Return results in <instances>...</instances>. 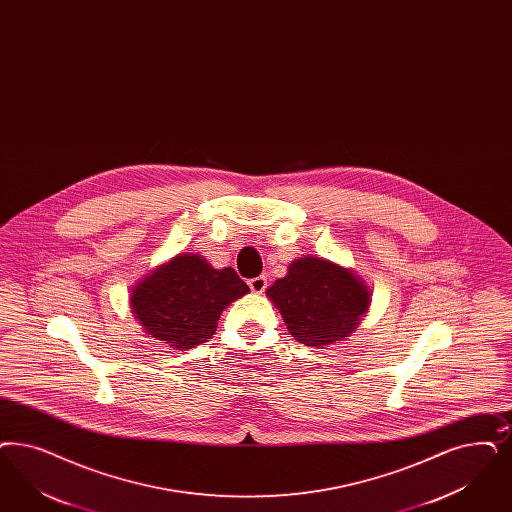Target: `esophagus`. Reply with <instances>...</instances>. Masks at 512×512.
<instances>
[{
	"instance_id": "1",
	"label": "esophagus",
	"mask_w": 512,
	"mask_h": 512,
	"mask_svg": "<svg viewBox=\"0 0 512 512\" xmlns=\"http://www.w3.org/2000/svg\"><path fill=\"white\" fill-rule=\"evenodd\" d=\"M249 289L253 291V293H263L266 289V285H268V280H266L265 276H257V278H251L249 282Z\"/></svg>"
}]
</instances>
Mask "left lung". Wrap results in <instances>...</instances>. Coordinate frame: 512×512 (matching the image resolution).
Here are the masks:
<instances>
[{
    "label": "left lung",
    "instance_id": "1",
    "mask_svg": "<svg viewBox=\"0 0 512 512\" xmlns=\"http://www.w3.org/2000/svg\"><path fill=\"white\" fill-rule=\"evenodd\" d=\"M266 295L289 333L318 348L350 335L369 308V289L350 270L319 257L297 259Z\"/></svg>",
    "mask_w": 512,
    "mask_h": 512
}]
</instances>
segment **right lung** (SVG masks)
<instances>
[{"label": "right lung", "mask_w": 512, "mask_h": 512, "mask_svg": "<svg viewBox=\"0 0 512 512\" xmlns=\"http://www.w3.org/2000/svg\"><path fill=\"white\" fill-rule=\"evenodd\" d=\"M249 291L232 268L215 270L200 255H177L132 291L143 329L176 350H191L215 335L217 319Z\"/></svg>", "instance_id": "1"}]
</instances>
